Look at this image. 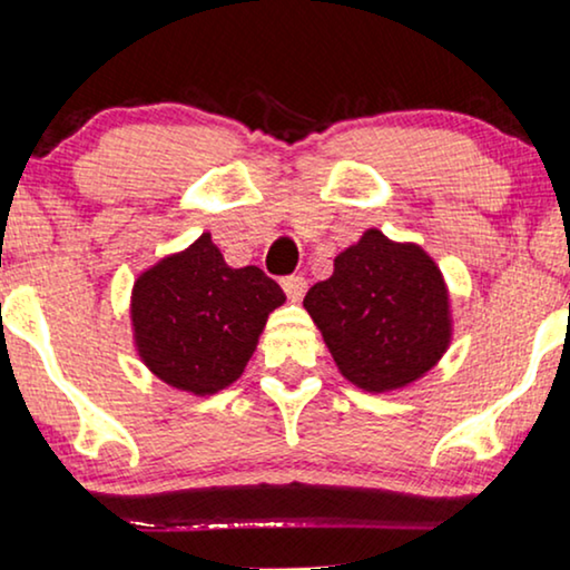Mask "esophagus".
I'll return each instance as SVG.
<instances>
[{
    "label": "esophagus",
    "instance_id": "1",
    "mask_svg": "<svg viewBox=\"0 0 570 570\" xmlns=\"http://www.w3.org/2000/svg\"><path fill=\"white\" fill-rule=\"evenodd\" d=\"M281 286H284L286 297L294 299V302H299L302 297H305V292H307V281H305V276H297V273H294V276H284V278H281Z\"/></svg>",
    "mask_w": 570,
    "mask_h": 570
}]
</instances>
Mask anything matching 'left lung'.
<instances>
[{
  "label": "left lung",
  "instance_id": "left-lung-1",
  "mask_svg": "<svg viewBox=\"0 0 570 570\" xmlns=\"http://www.w3.org/2000/svg\"><path fill=\"white\" fill-rule=\"evenodd\" d=\"M305 309L341 375L364 391H393L428 373L451 338L449 294L438 265L416 245L377 229L344 249L317 281Z\"/></svg>",
  "mask_w": 570,
  "mask_h": 570
}]
</instances>
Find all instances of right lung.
I'll use <instances>...</instances> for the list:
<instances>
[{
	"label": "right lung",
	"mask_w": 570,
	"mask_h": 570,
	"mask_svg": "<svg viewBox=\"0 0 570 570\" xmlns=\"http://www.w3.org/2000/svg\"><path fill=\"white\" fill-rule=\"evenodd\" d=\"M284 292L257 265L229 268L203 234L142 273L132 292L135 341L150 373L179 391L216 393L237 381Z\"/></svg>",
	"instance_id": "right-lung-1"
}]
</instances>
